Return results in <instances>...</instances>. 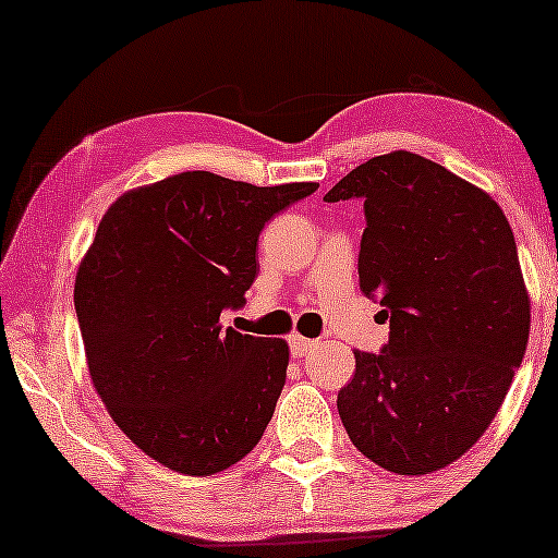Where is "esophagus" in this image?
<instances>
[{"label": "esophagus", "mask_w": 558, "mask_h": 558, "mask_svg": "<svg viewBox=\"0 0 558 558\" xmlns=\"http://www.w3.org/2000/svg\"><path fill=\"white\" fill-rule=\"evenodd\" d=\"M317 345V340H310V338H302V335H292V338H289V348H292V355H296V357H302V355H307L312 348Z\"/></svg>", "instance_id": "1"}]
</instances>
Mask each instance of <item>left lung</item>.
Returning a JSON list of instances; mask_svg holds the SVG:
<instances>
[{"mask_svg": "<svg viewBox=\"0 0 558 558\" xmlns=\"http://www.w3.org/2000/svg\"><path fill=\"white\" fill-rule=\"evenodd\" d=\"M363 197L357 277L391 335L355 350L338 393L348 437L396 475H429L493 424L531 330L515 239L485 190L432 159L396 149L357 165L327 203Z\"/></svg>", "mask_w": 558, "mask_h": 558, "instance_id": "left-lung-1", "label": "left lung"}]
</instances>
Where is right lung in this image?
Masks as SVG:
<instances>
[{"label":"right lung","instance_id":"1","mask_svg":"<svg viewBox=\"0 0 558 558\" xmlns=\"http://www.w3.org/2000/svg\"><path fill=\"white\" fill-rule=\"evenodd\" d=\"M317 187L193 170L104 213L73 289L88 373L119 429L165 468L216 475L264 437L289 345L220 330V312L246 302L262 228Z\"/></svg>","mask_w":558,"mask_h":558}]
</instances>
